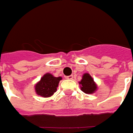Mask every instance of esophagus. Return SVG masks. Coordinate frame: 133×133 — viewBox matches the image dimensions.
<instances>
[{
  "instance_id": "34e87169",
  "label": "esophagus",
  "mask_w": 133,
  "mask_h": 133,
  "mask_svg": "<svg viewBox=\"0 0 133 133\" xmlns=\"http://www.w3.org/2000/svg\"><path fill=\"white\" fill-rule=\"evenodd\" d=\"M66 79H73V75H70V76H68V77H66Z\"/></svg>"
}]
</instances>
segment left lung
I'll list each match as a JSON object with an SVG mask.
<instances>
[{"instance_id":"left-lung-1","label":"left lung","mask_w":133,"mask_h":133,"mask_svg":"<svg viewBox=\"0 0 133 133\" xmlns=\"http://www.w3.org/2000/svg\"><path fill=\"white\" fill-rule=\"evenodd\" d=\"M79 83L81 84V90L86 94H92L97 90V85L94 82V80L88 73L84 74Z\"/></svg>"}]
</instances>
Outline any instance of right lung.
Listing matches in <instances>:
<instances>
[{
	"mask_svg": "<svg viewBox=\"0 0 133 133\" xmlns=\"http://www.w3.org/2000/svg\"><path fill=\"white\" fill-rule=\"evenodd\" d=\"M61 79V77H54L50 73L45 74L35 86L37 95L44 97L52 96L56 91L58 83Z\"/></svg>",
	"mask_w": 133,
	"mask_h": 133,
	"instance_id": "right-lung-1",
	"label": "right lung"
}]
</instances>
